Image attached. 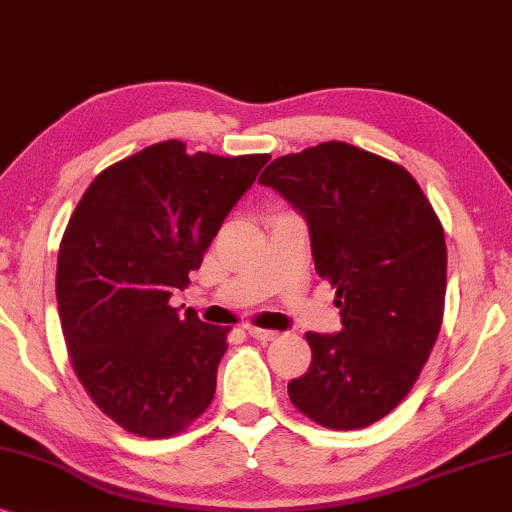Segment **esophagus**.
<instances>
[{
  "mask_svg": "<svg viewBox=\"0 0 512 512\" xmlns=\"http://www.w3.org/2000/svg\"><path fill=\"white\" fill-rule=\"evenodd\" d=\"M248 335L252 339H257V342H274V339L278 337V332L262 330V327H248Z\"/></svg>",
  "mask_w": 512,
  "mask_h": 512,
  "instance_id": "esophagus-1",
  "label": "esophagus"
}]
</instances>
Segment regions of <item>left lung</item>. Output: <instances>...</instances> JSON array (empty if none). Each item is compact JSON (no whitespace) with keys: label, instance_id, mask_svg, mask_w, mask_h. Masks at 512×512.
<instances>
[{"label":"left lung","instance_id":"1","mask_svg":"<svg viewBox=\"0 0 512 512\" xmlns=\"http://www.w3.org/2000/svg\"><path fill=\"white\" fill-rule=\"evenodd\" d=\"M260 185L309 224L320 278L337 288L342 330L306 332L311 365L292 405L335 431L365 428L410 393L438 339L447 288L445 231L417 180L346 142L271 161Z\"/></svg>","mask_w":512,"mask_h":512}]
</instances>
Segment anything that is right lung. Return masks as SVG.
<instances>
[{
	"label": "right lung",
	"instance_id": "obj_1",
	"mask_svg": "<svg viewBox=\"0 0 512 512\" xmlns=\"http://www.w3.org/2000/svg\"><path fill=\"white\" fill-rule=\"evenodd\" d=\"M168 140L95 177L67 224L56 297L72 367L93 403L142 438H168L206 412L227 330L168 299L267 154L224 156Z\"/></svg>",
	"mask_w": 512,
	"mask_h": 512
}]
</instances>
